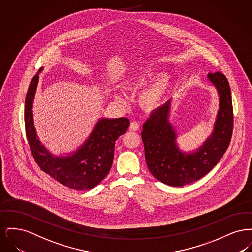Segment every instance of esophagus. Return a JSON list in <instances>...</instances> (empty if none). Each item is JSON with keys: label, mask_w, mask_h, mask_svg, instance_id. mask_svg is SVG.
<instances>
[{"label": "esophagus", "mask_w": 252, "mask_h": 252, "mask_svg": "<svg viewBox=\"0 0 252 252\" xmlns=\"http://www.w3.org/2000/svg\"><path fill=\"white\" fill-rule=\"evenodd\" d=\"M139 127H140V126H139V123H138V122H136V121L131 122L130 126H129L130 130H132V131H137V130L139 129Z\"/></svg>", "instance_id": "1"}]
</instances>
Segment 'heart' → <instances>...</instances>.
<instances>
[{"mask_svg": "<svg viewBox=\"0 0 252 252\" xmlns=\"http://www.w3.org/2000/svg\"><path fill=\"white\" fill-rule=\"evenodd\" d=\"M137 80L138 77L135 79H131L129 81V84H134L135 81ZM169 82L170 79L166 74H162L159 77H158L154 82L148 85L140 93V104L147 109H154L159 107L167 94ZM118 98L122 99L123 97L122 95H118Z\"/></svg>", "mask_w": 252, "mask_h": 252, "instance_id": "1", "label": "heart"}]
</instances>
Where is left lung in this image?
<instances>
[{
	"label": "left lung",
	"instance_id": "obj_1",
	"mask_svg": "<svg viewBox=\"0 0 252 252\" xmlns=\"http://www.w3.org/2000/svg\"><path fill=\"white\" fill-rule=\"evenodd\" d=\"M208 79L218 92L219 110L213 134L195 152L184 153L177 145V133L168 120L171 100L153 110L143 126L147 167L164 184L180 187L200 180L216 166L230 143L233 110L228 79L220 72H210Z\"/></svg>",
	"mask_w": 252,
	"mask_h": 252
}]
</instances>
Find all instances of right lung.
<instances>
[{"label": "right lung", "instance_id": "right-lung-1", "mask_svg": "<svg viewBox=\"0 0 252 252\" xmlns=\"http://www.w3.org/2000/svg\"><path fill=\"white\" fill-rule=\"evenodd\" d=\"M38 72L29 85L24 108L25 132L32 156L43 172L62 185L78 191L92 189L107 177L113 161L115 142L126 132L130 122L124 117L102 118L77 151L69 156H53L37 139L33 122L32 108Z\"/></svg>", "mask_w": 252, "mask_h": 252}]
</instances>
